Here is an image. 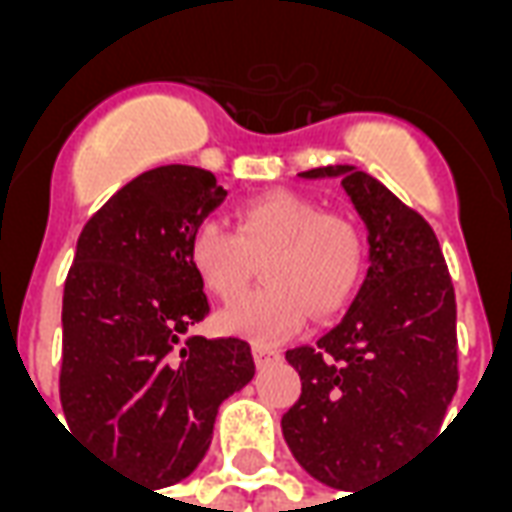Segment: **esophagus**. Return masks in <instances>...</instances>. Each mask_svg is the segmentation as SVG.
<instances>
[{"mask_svg": "<svg viewBox=\"0 0 512 512\" xmlns=\"http://www.w3.org/2000/svg\"><path fill=\"white\" fill-rule=\"evenodd\" d=\"M252 354H255L257 367H268L274 365V362H279V351L277 348H271V345H255Z\"/></svg>", "mask_w": 512, "mask_h": 512, "instance_id": "1", "label": "esophagus"}]
</instances>
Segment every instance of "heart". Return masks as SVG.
Masks as SVG:
<instances>
[{
	"instance_id": "1",
	"label": "heart",
	"mask_w": 512,
	"mask_h": 512,
	"mask_svg": "<svg viewBox=\"0 0 512 512\" xmlns=\"http://www.w3.org/2000/svg\"><path fill=\"white\" fill-rule=\"evenodd\" d=\"M267 257L269 285L238 297L219 315L224 332L255 343H277L296 334L310 312L323 321L356 293L365 235L345 213L296 191L277 189L238 205L235 230L202 222L189 241L194 274L216 299H233Z\"/></svg>"
}]
</instances>
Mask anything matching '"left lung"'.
<instances>
[{"mask_svg":"<svg viewBox=\"0 0 512 512\" xmlns=\"http://www.w3.org/2000/svg\"><path fill=\"white\" fill-rule=\"evenodd\" d=\"M301 178H340L367 227L370 268L343 321L285 354L301 397L282 436L304 472L356 494L441 428L458 389L455 290L433 227L384 183L348 164Z\"/></svg>","mask_w":512,"mask_h":512,"instance_id":"8db88e82","label":"left lung"}]
</instances>
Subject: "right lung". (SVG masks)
<instances>
[{"label":"right lung","mask_w":512,"mask_h":512,"mask_svg":"<svg viewBox=\"0 0 512 512\" xmlns=\"http://www.w3.org/2000/svg\"><path fill=\"white\" fill-rule=\"evenodd\" d=\"M227 197L208 169L142 172L84 224L62 293V411L128 477L167 488L208 452L224 397L255 376L238 337H186L208 315L191 233Z\"/></svg>","instance_id":"add662e5"}]
</instances>
